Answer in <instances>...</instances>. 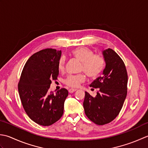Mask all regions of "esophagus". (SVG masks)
I'll list each match as a JSON object with an SVG mask.
<instances>
[{
    "instance_id": "obj_1",
    "label": "esophagus",
    "mask_w": 148,
    "mask_h": 148,
    "mask_svg": "<svg viewBox=\"0 0 148 148\" xmlns=\"http://www.w3.org/2000/svg\"><path fill=\"white\" fill-rule=\"evenodd\" d=\"M77 91L76 89H73V88H71V89H70L68 90V91H69V92H70V93H72V92H73L75 91Z\"/></svg>"
}]
</instances>
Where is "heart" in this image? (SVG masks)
Listing matches in <instances>:
<instances>
[{"label":"heart","instance_id":"1","mask_svg":"<svg viewBox=\"0 0 148 148\" xmlns=\"http://www.w3.org/2000/svg\"><path fill=\"white\" fill-rule=\"evenodd\" d=\"M73 56L82 62L81 71H84L87 76L95 78L99 76L104 68V61L102 57L94 54V52L87 47H80L73 51ZM65 58L62 57L59 62V70L62 71L65 67ZM85 76L83 74L77 75H69L66 78L65 83L68 86L78 87L85 80Z\"/></svg>","mask_w":148,"mask_h":148}]
</instances>
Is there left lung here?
<instances>
[{
	"mask_svg": "<svg viewBox=\"0 0 148 148\" xmlns=\"http://www.w3.org/2000/svg\"><path fill=\"white\" fill-rule=\"evenodd\" d=\"M105 68L103 75L96 78L90 87L98 88L95 97L85 92L83 103L88 118L98 125H103L118 116L127 95L128 74L124 62L115 51H103Z\"/></svg>",
	"mask_w": 148,
	"mask_h": 148,
	"instance_id": "1",
	"label": "left lung"
}]
</instances>
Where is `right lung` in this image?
Segmentation results:
<instances>
[{
  "label": "right lung",
  "mask_w": 148,
  "mask_h": 148,
  "mask_svg": "<svg viewBox=\"0 0 148 148\" xmlns=\"http://www.w3.org/2000/svg\"><path fill=\"white\" fill-rule=\"evenodd\" d=\"M61 50L46 49L33 54L26 62L18 85L20 98L26 114L33 121L50 126L62 117L67 89L56 94L49 92L52 79L59 75Z\"/></svg>",
  "instance_id": "right-lung-1"
}]
</instances>
